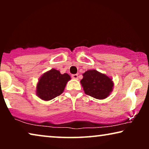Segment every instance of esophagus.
I'll use <instances>...</instances> for the list:
<instances>
[{
  "mask_svg": "<svg viewBox=\"0 0 149 149\" xmlns=\"http://www.w3.org/2000/svg\"><path fill=\"white\" fill-rule=\"evenodd\" d=\"M72 78L74 79H78V74H72Z\"/></svg>",
  "mask_w": 149,
  "mask_h": 149,
  "instance_id": "34e87169",
  "label": "esophagus"
}]
</instances>
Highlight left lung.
<instances>
[{"instance_id": "1", "label": "left lung", "mask_w": 149, "mask_h": 149, "mask_svg": "<svg viewBox=\"0 0 149 149\" xmlns=\"http://www.w3.org/2000/svg\"><path fill=\"white\" fill-rule=\"evenodd\" d=\"M81 84L87 95L98 100L109 96L113 91L114 83L111 78L96 70H89L83 74Z\"/></svg>"}]
</instances>
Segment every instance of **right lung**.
Returning <instances> with one entry per match:
<instances>
[{"label": "right lung", "mask_w": 149, "mask_h": 149, "mask_svg": "<svg viewBox=\"0 0 149 149\" xmlns=\"http://www.w3.org/2000/svg\"><path fill=\"white\" fill-rule=\"evenodd\" d=\"M70 75L52 68L45 72L38 79L36 94L41 100L49 101L63 93L66 83L70 80Z\"/></svg>", "instance_id": "add662e5"}]
</instances>
